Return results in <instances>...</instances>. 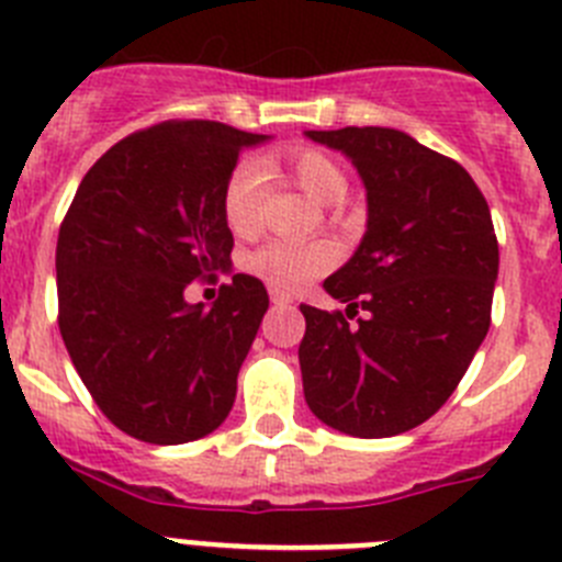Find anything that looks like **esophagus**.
Here are the masks:
<instances>
[{
  "label": "esophagus",
  "mask_w": 562,
  "mask_h": 562,
  "mask_svg": "<svg viewBox=\"0 0 562 562\" xmlns=\"http://www.w3.org/2000/svg\"><path fill=\"white\" fill-rule=\"evenodd\" d=\"M270 301L276 306H286V304H292V295H286V292H281V290H270Z\"/></svg>",
  "instance_id": "1"
}]
</instances>
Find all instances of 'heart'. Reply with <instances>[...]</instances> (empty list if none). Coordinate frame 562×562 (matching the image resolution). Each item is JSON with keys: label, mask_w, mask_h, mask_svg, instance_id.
Listing matches in <instances>:
<instances>
[{"label": "heart", "mask_w": 562, "mask_h": 562, "mask_svg": "<svg viewBox=\"0 0 562 562\" xmlns=\"http://www.w3.org/2000/svg\"><path fill=\"white\" fill-rule=\"evenodd\" d=\"M290 173L297 188L312 202L324 207L342 205L349 193V180L331 157L321 151H297L290 157ZM265 166L258 160H241L227 177L222 211L236 236H250L258 227ZM337 265V247L326 238L317 241H267L245 258V270L261 278L267 286L281 292H295L321 278Z\"/></svg>", "instance_id": "obj_1"}]
</instances>
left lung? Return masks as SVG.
<instances>
[{"label":"left lung","instance_id":"obj_1","mask_svg":"<svg viewBox=\"0 0 562 562\" xmlns=\"http://www.w3.org/2000/svg\"><path fill=\"white\" fill-rule=\"evenodd\" d=\"M306 137L355 166L369 211L355 256L324 281L346 315L301 304L306 405L340 434H405L448 402L490 329L498 281L490 205L459 162L400 128Z\"/></svg>","mask_w":562,"mask_h":562}]
</instances>
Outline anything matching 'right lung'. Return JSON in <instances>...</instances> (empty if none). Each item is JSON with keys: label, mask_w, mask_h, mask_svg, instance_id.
<instances>
[{"label": "right lung", "mask_w": 562, "mask_h": 562, "mask_svg": "<svg viewBox=\"0 0 562 562\" xmlns=\"http://www.w3.org/2000/svg\"><path fill=\"white\" fill-rule=\"evenodd\" d=\"M270 134L168 121L114 143L89 168L58 231V329L98 408L148 445L213 434L270 297L236 272L211 306L196 278L231 272L222 196L238 154Z\"/></svg>", "instance_id": "right-lung-1"}]
</instances>
